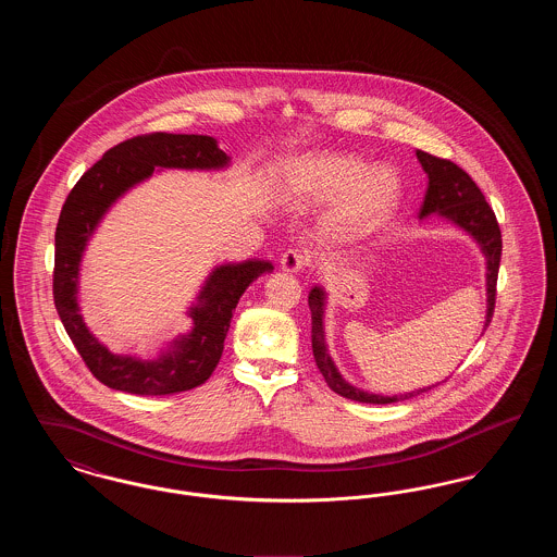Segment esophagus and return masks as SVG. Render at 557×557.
Wrapping results in <instances>:
<instances>
[{
	"instance_id": "34e87169",
	"label": "esophagus",
	"mask_w": 557,
	"mask_h": 557,
	"mask_svg": "<svg viewBox=\"0 0 557 557\" xmlns=\"http://www.w3.org/2000/svg\"><path fill=\"white\" fill-rule=\"evenodd\" d=\"M309 252L307 250H300V248H290L288 252L282 255V269L288 271V273H298L300 269L309 265Z\"/></svg>"
}]
</instances>
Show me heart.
<instances>
[{
	"mask_svg": "<svg viewBox=\"0 0 557 557\" xmlns=\"http://www.w3.org/2000/svg\"><path fill=\"white\" fill-rule=\"evenodd\" d=\"M292 187L305 202L334 200L330 230L343 239L370 236L397 209V175L388 166H370L352 154L315 152L292 169Z\"/></svg>",
	"mask_w": 557,
	"mask_h": 557,
	"instance_id": "obj_1",
	"label": "heart"
}]
</instances>
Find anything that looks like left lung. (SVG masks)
I'll return each mask as SVG.
<instances>
[{
	"instance_id": "1",
	"label": "left lung",
	"mask_w": 557,
	"mask_h": 557,
	"mask_svg": "<svg viewBox=\"0 0 557 557\" xmlns=\"http://www.w3.org/2000/svg\"><path fill=\"white\" fill-rule=\"evenodd\" d=\"M418 160L428 175V189H425L424 205L420 209V219L428 214H441L450 223L459 225L463 232H468L476 239L484 259H486V321L484 330L488 327L493 311H495V296H497V273L502 263V230L497 223V216L488 202L484 200V194L474 184V180L455 162L447 159L432 157L428 152L418 150ZM309 309H311V345H313V357L318 363L321 375L325 377L327 386L338 393L341 397L359 400V403H371V405H388L405 398L416 397L428 388H420L407 395H395V397H382L371 395L361 388H355L341 375L338 368L334 366L327 345H325V330H323V311H325V292L315 286L309 292Z\"/></svg>"
}]
</instances>
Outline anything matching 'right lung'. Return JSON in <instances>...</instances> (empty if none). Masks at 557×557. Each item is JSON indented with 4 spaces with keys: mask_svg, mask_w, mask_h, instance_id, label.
Returning a JSON list of instances; mask_svg holds the SVG:
<instances>
[{
    "mask_svg": "<svg viewBox=\"0 0 557 557\" xmlns=\"http://www.w3.org/2000/svg\"><path fill=\"white\" fill-rule=\"evenodd\" d=\"M230 157L209 135L150 133L110 148L71 189L55 227L53 305L85 366L108 388L132 395H173L205 384L216 368L239 296L273 265L269 261L227 263L212 269L187 315L191 332L175 338L157 359L114 355L81 318L77 290L83 250L108 209L154 169H225Z\"/></svg>",
    "mask_w": 557,
    "mask_h": 557,
    "instance_id": "add662e5",
    "label": "right lung"
}]
</instances>
